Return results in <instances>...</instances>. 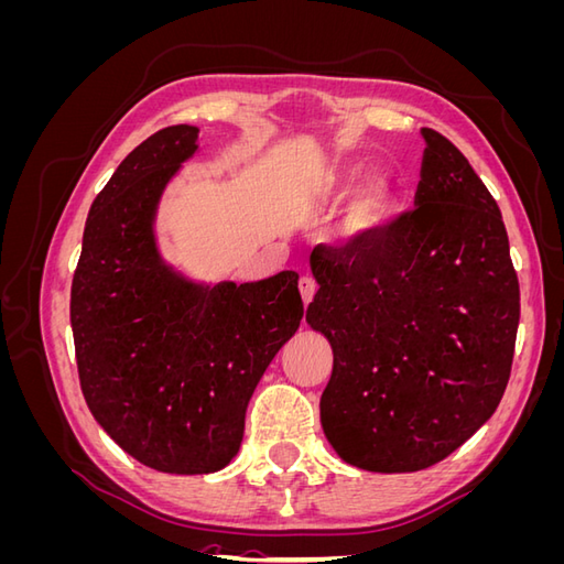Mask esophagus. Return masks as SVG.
Listing matches in <instances>:
<instances>
[{
    "instance_id": "esophagus-1",
    "label": "esophagus",
    "mask_w": 564,
    "mask_h": 564,
    "mask_svg": "<svg viewBox=\"0 0 564 564\" xmlns=\"http://www.w3.org/2000/svg\"><path fill=\"white\" fill-rule=\"evenodd\" d=\"M299 292H301L303 303L308 305V303L313 301L315 292H317V282H315L313 278H301V282H299Z\"/></svg>"
}]
</instances>
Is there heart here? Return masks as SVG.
Masks as SVG:
<instances>
[{
    "instance_id": "heart-1",
    "label": "heart",
    "mask_w": 564,
    "mask_h": 564,
    "mask_svg": "<svg viewBox=\"0 0 564 564\" xmlns=\"http://www.w3.org/2000/svg\"><path fill=\"white\" fill-rule=\"evenodd\" d=\"M355 185V176L346 169H332L322 176L315 199L332 202L346 195ZM395 214V187L386 178H371L357 187L336 226V242L346 249H365L383 235Z\"/></svg>"
}]
</instances>
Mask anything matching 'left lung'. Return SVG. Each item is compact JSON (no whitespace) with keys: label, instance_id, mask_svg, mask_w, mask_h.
Instances as JSON below:
<instances>
[{"label":"left lung","instance_id":"1","mask_svg":"<svg viewBox=\"0 0 564 564\" xmlns=\"http://www.w3.org/2000/svg\"><path fill=\"white\" fill-rule=\"evenodd\" d=\"M414 209L365 249L315 247L311 327L329 340L319 421L369 473H416L497 412L513 365L520 284L501 212L433 129Z\"/></svg>","mask_w":564,"mask_h":564}]
</instances>
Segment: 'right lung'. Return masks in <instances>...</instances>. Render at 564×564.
<instances>
[{
	"mask_svg": "<svg viewBox=\"0 0 564 564\" xmlns=\"http://www.w3.org/2000/svg\"><path fill=\"white\" fill-rule=\"evenodd\" d=\"M166 127L131 150L91 204L70 324L84 400L119 447L172 475H207L240 452L247 404L303 317L299 275L199 282L158 245L166 185L199 150Z\"/></svg>",
	"mask_w": 564,
	"mask_h": 564,
	"instance_id": "1",
	"label": "right lung"
}]
</instances>
